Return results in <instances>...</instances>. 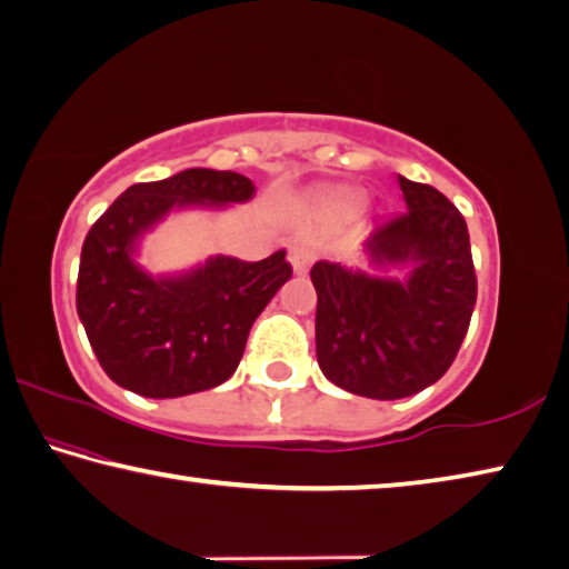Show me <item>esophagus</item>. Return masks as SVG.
I'll return each instance as SVG.
<instances>
[{
  "mask_svg": "<svg viewBox=\"0 0 569 569\" xmlns=\"http://www.w3.org/2000/svg\"><path fill=\"white\" fill-rule=\"evenodd\" d=\"M290 262H292L297 274H305L307 269H310V264L315 262V249H312V244L295 242V244L290 247Z\"/></svg>",
  "mask_w": 569,
  "mask_h": 569,
  "instance_id": "obj_1",
  "label": "esophagus"
}]
</instances>
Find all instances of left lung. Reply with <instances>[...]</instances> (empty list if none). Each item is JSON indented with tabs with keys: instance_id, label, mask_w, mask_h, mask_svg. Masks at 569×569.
<instances>
[{
	"instance_id": "8db88e82",
	"label": "left lung",
	"mask_w": 569,
	"mask_h": 569,
	"mask_svg": "<svg viewBox=\"0 0 569 569\" xmlns=\"http://www.w3.org/2000/svg\"><path fill=\"white\" fill-rule=\"evenodd\" d=\"M407 209L377 222L365 249L375 269L412 264L407 279L342 264L310 269L317 362L342 390L400 400L450 370L472 320L477 277L465 217L430 184L397 177Z\"/></svg>"
}]
</instances>
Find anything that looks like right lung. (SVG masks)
<instances>
[{"instance_id":"add662e5","label":"right lung","mask_w":569,"mask_h":569,"mask_svg":"<svg viewBox=\"0 0 569 569\" xmlns=\"http://www.w3.org/2000/svg\"><path fill=\"white\" fill-rule=\"evenodd\" d=\"M252 179L184 169L124 189L82 244L77 315L107 377L142 397L204 392L234 375L247 335L292 267L279 249L262 262L212 257L182 277H149L132 259L137 237L172 207L232 204Z\"/></svg>"}]
</instances>
